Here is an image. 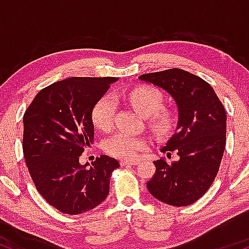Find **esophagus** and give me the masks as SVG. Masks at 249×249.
<instances>
[{"instance_id": "1", "label": "esophagus", "mask_w": 249, "mask_h": 249, "mask_svg": "<svg viewBox=\"0 0 249 249\" xmlns=\"http://www.w3.org/2000/svg\"><path fill=\"white\" fill-rule=\"evenodd\" d=\"M138 164V160H130V159H123L121 160V165L122 166H132V165H137Z\"/></svg>"}]
</instances>
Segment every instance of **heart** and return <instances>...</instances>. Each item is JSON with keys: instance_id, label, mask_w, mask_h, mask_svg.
<instances>
[{"instance_id": "heart-1", "label": "heart", "mask_w": 249, "mask_h": 249, "mask_svg": "<svg viewBox=\"0 0 249 249\" xmlns=\"http://www.w3.org/2000/svg\"><path fill=\"white\" fill-rule=\"evenodd\" d=\"M134 110L142 117H150V125L158 134H165L172 128V116L167 112H158L164 98L159 91L152 88H137L127 96ZM115 115V102L112 97L105 96L96 104L92 111L93 125L99 130H107L112 125ZM148 142L144 137L133 136L125 132H117L104 142V150L116 158L133 159L139 151L145 150Z\"/></svg>"}]
</instances>
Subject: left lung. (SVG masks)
<instances>
[{"label": "left lung", "mask_w": 249, "mask_h": 249, "mask_svg": "<svg viewBox=\"0 0 249 249\" xmlns=\"http://www.w3.org/2000/svg\"><path fill=\"white\" fill-rule=\"evenodd\" d=\"M172 97L178 108L176 132L161 152L176 151L179 160L154 161L146 186L156 199L171 206H187L201 198L215 179L226 145V112L213 88L181 69L138 77Z\"/></svg>", "instance_id": "left-lung-1"}]
</instances>
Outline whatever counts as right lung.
Masks as SVG:
<instances>
[{
  "label": "right lung",
  "instance_id": "add662e5",
  "mask_svg": "<svg viewBox=\"0 0 249 249\" xmlns=\"http://www.w3.org/2000/svg\"><path fill=\"white\" fill-rule=\"evenodd\" d=\"M115 77H71L42 89L23 116V154L39 194L59 212L77 215L107 199L116 159L81 165L93 142L92 111Z\"/></svg>",
  "mask_w": 249,
  "mask_h": 249
}]
</instances>
